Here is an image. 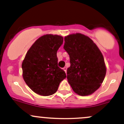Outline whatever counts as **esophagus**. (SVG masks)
Returning a JSON list of instances; mask_svg holds the SVG:
<instances>
[{
  "label": "esophagus",
  "instance_id": "34e87169",
  "mask_svg": "<svg viewBox=\"0 0 124 124\" xmlns=\"http://www.w3.org/2000/svg\"><path fill=\"white\" fill-rule=\"evenodd\" d=\"M63 70H64V71L65 72V73H66V70H67V68H66V67H64L63 68Z\"/></svg>",
  "mask_w": 124,
  "mask_h": 124
}]
</instances>
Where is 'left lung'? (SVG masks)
Instances as JSON below:
<instances>
[{"instance_id": "obj_1", "label": "left lung", "mask_w": 124, "mask_h": 124, "mask_svg": "<svg viewBox=\"0 0 124 124\" xmlns=\"http://www.w3.org/2000/svg\"><path fill=\"white\" fill-rule=\"evenodd\" d=\"M63 49L70 58L67 79L73 91L81 96L93 93L100 88L106 75L101 52L93 40L81 33L65 37Z\"/></svg>"}]
</instances>
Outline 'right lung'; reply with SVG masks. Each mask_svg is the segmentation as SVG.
Wrapping results in <instances>:
<instances>
[{
  "label": "right lung",
  "mask_w": 124,
  "mask_h": 124,
  "mask_svg": "<svg viewBox=\"0 0 124 124\" xmlns=\"http://www.w3.org/2000/svg\"><path fill=\"white\" fill-rule=\"evenodd\" d=\"M63 41L62 36L47 34L37 39L27 52L22 64L23 78L37 94L53 95L66 77L64 70L58 66L56 55Z\"/></svg>",
  "instance_id": "add662e5"
}]
</instances>
